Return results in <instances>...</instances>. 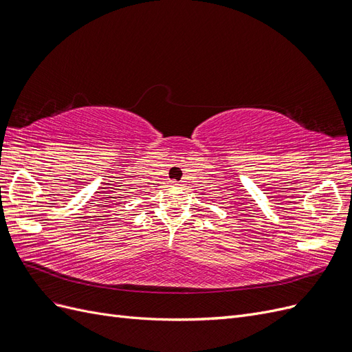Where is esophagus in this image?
<instances>
[{"instance_id":"obj_1","label":"esophagus","mask_w":352,"mask_h":352,"mask_svg":"<svg viewBox=\"0 0 352 352\" xmlns=\"http://www.w3.org/2000/svg\"><path fill=\"white\" fill-rule=\"evenodd\" d=\"M172 185H173V186H179L180 184H179V182H176V180H173V182H172Z\"/></svg>"}]
</instances>
